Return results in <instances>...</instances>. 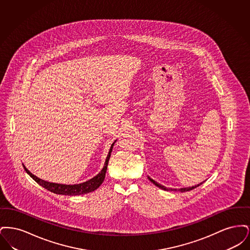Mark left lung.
I'll return each instance as SVG.
<instances>
[{"label": "left lung", "instance_id": "8db88e82", "mask_svg": "<svg viewBox=\"0 0 250 250\" xmlns=\"http://www.w3.org/2000/svg\"><path fill=\"white\" fill-rule=\"evenodd\" d=\"M148 179L154 184V185H155L156 187H158L159 188H161V189H163V190H171V191H181V192H186V191H189L192 190V189H194V188H198L199 186H201L202 185V183H201V184H199V185H197V186H194V187H190V188H179L178 190L176 189V188H165L164 186H162V185H160V184H158V183H156L155 182V180H153L152 178H150V177H148Z\"/></svg>", "mask_w": 250, "mask_h": 250}]
</instances>
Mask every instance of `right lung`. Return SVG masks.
I'll list each match as a JSON object with an SVG mask.
<instances>
[{
	"instance_id": "obj_1",
	"label": "right lung",
	"mask_w": 250,
	"mask_h": 250,
	"mask_svg": "<svg viewBox=\"0 0 250 250\" xmlns=\"http://www.w3.org/2000/svg\"><path fill=\"white\" fill-rule=\"evenodd\" d=\"M116 142V141H115ZM114 143L111 144L109 152L107 154L106 161L103 168L101 169V171L95 175L94 178L90 179L84 183L82 184H78V185H62V184H56V183H50V182H47L44 181L42 179L36 177V175H34L33 173H31L26 167H24L25 171L36 181L38 185H40L41 187H43L44 188L48 189L50 192H53L55 194H60V195H67V196H79V195H83V194H87L90 192H93L95 189H97L101 184L103 183L104 179H105V175H106V171H107V163L110 157V154L112 151Z\"/></svg>"
}]
</instances>
